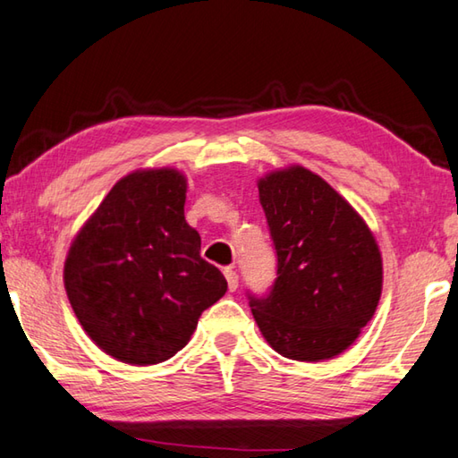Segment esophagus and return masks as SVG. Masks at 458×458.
Instances as JSON below:
<instances>
[{
    "label": "esophagus",
    "instance_id": "34e87169",
    "mask_svg": "<svg viewBox=\"0 0 458 458\" xmlns=\"http://www.w3.org/2000/svg\"><path fill=\"white\" fill-rule=\"evenodd\" d=\"M224 276H226L228 290L230 292H236V288H238V274L232 270V267H226V270H224Z\"/></svg>",
    "mask_w": 458,
    "mask_h": 458
}]
</instances>
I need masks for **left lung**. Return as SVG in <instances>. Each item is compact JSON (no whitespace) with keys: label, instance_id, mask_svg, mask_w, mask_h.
I'll use <instances>...</instances> for the list:
<instances>
[{"label":"left lung","instance_id":"1","mask_svg":"<svg viewBox=\"0 0 458 458\" xmlns=\"http://www.w3.org/2000/svg\"><path fill=\"white\" fill-rule=\"evenodd\" d=\"M258 191L277 277L262 298L248 293L256 324L288 360H331L360 337L377 310V242L353 206L308 168L276 170L259 178Z\"/></svg>","mask_w":458,"mask_h":458}]
</instances>
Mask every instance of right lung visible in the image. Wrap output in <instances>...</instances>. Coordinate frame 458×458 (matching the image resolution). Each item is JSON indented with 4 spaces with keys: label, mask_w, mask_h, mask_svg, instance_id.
Returning a JSON list of instances; mask_svg holds the SVG:
<instances>
[{
    "label": "right lung",
    "mask_w": 458,
    "mask_h": 458,
    "mask_svg": "<svg viewBox=\"0 0 458 458\" xmlns=\"http://www.w3.org/2000/svg\"><path fill=\"white\" fill-rule=\"evenodd\" d=\"M184 200L178 170H137L111 188L69 248L63 280L71 308L85 334L123 363L170 360L228 290L200 256Z\"/></svg>",
    "instance_id": "right-lung-1"
}]
</instances>
